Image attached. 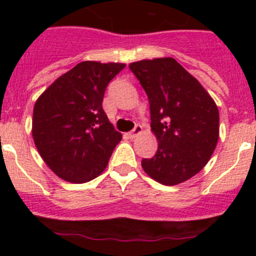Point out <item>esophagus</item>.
Returning <instances> with one entry per match:
<instances>
[{"instance_id": "1", "label": "esophagus", "mask_w": 256, "mask_h": 256, "mask_svg": "<svg viewBox=\"0 0 256 256\" xmlns=\"http://www.w3.org/2000/svg\"><path fill=\"white\" fill-rule=\"evenodd\" d=\"M142 133V126H140V124H137V126H134V130H132V132H130V138H136L137 136L141 134Z\"/></svg>"}]
</instances>
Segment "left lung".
<instances>
[{"mask_svg":"<svg viewBox=\"0 0 256 256\" xmlns=\"http://www.w3.org/2000/svg\"><path fill=\"white\" fill-rule=\"evenodd\" d=\"M150 102L151 130L158 151L142 160L148 177L176 186L204 168L219 138V112L195 76L173 58L130 64Z\"/></svg>","mask_w":256,"mask_h":256,"instance_id":"obj_1","label":"left lung"}]
</instances>
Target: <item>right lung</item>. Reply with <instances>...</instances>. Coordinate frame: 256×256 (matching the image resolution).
<instances>
[{"mask_svg":"<svg viewBox=\"0 0 256 256\" xmlns=\"http://www.w3.org/2000/svg\"><path fill=\"white\" fill-rule=\"evenodd\" d=\"M126 64L83 61L38 97L32 134L47 166L61 180L86 183L108 165L122 133L102 108L108 82Z\"/></svg>","mask_w":256,"mask_h":256,"instance_id":"right-lung-1","label":"right lung"}]
</instances>
